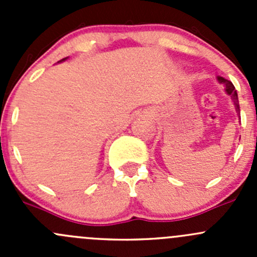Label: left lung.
Here are the masks:
<instances>
[{"label": "left lung", "instance_id": "left-lung-1", "mask_svg": "<svg viewBox=\"0 0 257 257\" xmlns=\"http://www.w3.org/2000/svg\"><path fill=\"white\" fill-rule=\"evenodd\" d=\"M217 79H219L220 83H224L225 84V90H226V93L229 95H231L232 98V102L235 103V105H236V112L240 113V108H239V99H237V92L235 90V87L234 84H232L230 80L222 78V77H217Z\"/></svg>", "mask_w": 257, "mask_h": 257}]
</instances>
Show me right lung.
Instances as JSON below:
<instances>
[{
    "label": "right lung",
    "mask_w": 257,
    "mask_h": 257,
    "mask_svg": "<svg viewBox=\"0 0 257 257\" xmlns=\"http://www.w3.org/2000/svg\"><path fill=\"white\" fill-rule=\"evenodd\" d=\"M64 59H66V58H63V59H62V61H64Z\"/></svg>",
    "instance_id": "add662e5"
}]
</instances>
